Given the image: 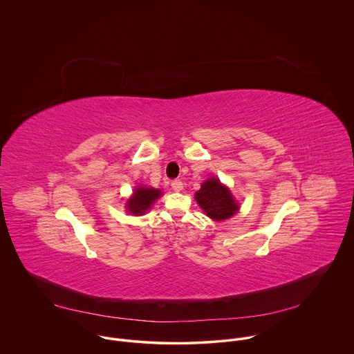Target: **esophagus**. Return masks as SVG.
<instances>
[{"label": "esophagus", "instance_id": "34e87169", "mask_svg": "<svg viewBox=\"0 0 354 354\" xmlns=\"http://www.w3.org/2000/svg\"><path fill=\"white\" fill-rule=\"evenodd\" d=\"M183 181L181 180H173L171 181V188L176 191V192H180L183 189Z\"/></svg>", "mask_w": 354, "mask_h": 354}]
</instances>
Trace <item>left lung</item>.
Instances as JSON below:
<instances>
[{
	"label": "left lung",
	"instance_id": "1",
	"mask_svg": "<svg viewBox=\"0 0 354 354\" xmlns=\"http://www.w3.org/2000/svg\"><path fill=\"white\" fill-rule=\"evenodd\" d=\"M195 199L205 213L216 221L227 220L239 210L230 189L217 178L205 181L202 188L195 194Z\"/></svg>",
	"mask_w": 354,
	"mask_h": 354
}]
</instances>
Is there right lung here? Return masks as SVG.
<instances>
[{
	"instance_id": "right-lung-1",
	"label": "right lung",
	"mask_w": 354,
	"mask_h": 354,
	"mask_svg": "<svg viewBox=\"0 0 354 354\" xmlns=\"http://www.w3.org/2000/svg\"><path fill=\"white\" fill-rule=\"evenodd\" d=\"M160 196V191L159 189H153V188H145V187H140L134 191V195L130 201H127V209L131 214L134 216H141L144 214L151 205Z\"/></svg>"
}]
</instances>
